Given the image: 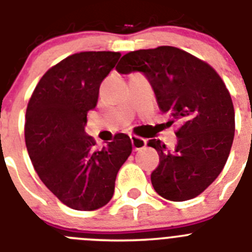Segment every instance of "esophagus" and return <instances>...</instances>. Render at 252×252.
Returning <instances> with one entry per match:
<instances>
[{"instance_id": "34e87169", "label": "esophagus", "mask_w": 252, "mask_h": 252, "mask_svg": "<svg viewBox=\"0 0 252 252\" xmlns=\"http://www.w3.org/2000/svg\"><path fill=\"white\" fill-rule=\"evenodd\" d=\"M130 142L134 150H140L147 145V140L143 139V138L137 137V135H130Z\"/></svg>"}]
</instances>
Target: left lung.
I'll list each match as a JSON object with an SVG mask.
<instances>
[{
	"mask_svg": "<svg viewBox=\"0 0 252 252\" xmlns=\"http://www.w3.org/2000/svg\"><path fill=\"white\" fill-rule=\"evenodd\" d=\"M115 69L143 73L159 109L180 126L173 150L160 140L148 143L160 158L150 176L155 191L171 201L201 194L224 169L234 140V105L222 79L208 63L170 46L129 52Z\"/></svg>",
	"mask_w": 252,
	"mask_h": 252,
	"instance_id": "obj_1",
	"label": "left lung"
}]
</instances>
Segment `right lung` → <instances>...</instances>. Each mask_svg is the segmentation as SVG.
I'll use <instances>...</instances> for the list:
<instances>
[{
    "label": "right lung",
    "mask_w": 252,
    "mask_h": 252,
    "mask_svg": "<svg viewBox=\"0 0 252 252\" xmlns=\"http://www.w3.org/2000/svg\"><path fill=\"white\" fill-rule=\"evenodd\" d=\"M119 57L105 51L69 56L47 70L28 102L25 138L31 161L42 183L74 210L109 203L117 174L131 153L126 134L98 150L84 130L100 83Z\"/></svg>",
    "instance_id": "right-lung-1"
}]
</instances>
